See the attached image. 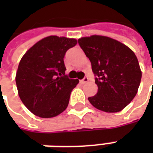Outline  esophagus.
<instances>
[{"mask_svg":"<svg viewBox=\"0 0 153 153\" xmlns=\"http://www.w3.org/2000/svg\"><path fill=\"white\" fill-rule=\"evenodd\" d=\"M88 82V77H85L83 79L80 80V83H82V84H83V83H86Z\"/></svg>","mask_w":153,"mask_h":153,"instance_id":"esophagus-1","label":"esophagus"}]
</instances>
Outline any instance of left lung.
Returning <instances> with one entry per match:
<instances>
[{"instance_id": "8db88e82", "label": "left lung", "mask_w": 153, "mask_h": 153, "mask_svg": "<svg viewBox=\"0 0 153 153\" xmlns=\"http://www.w3.org/2000/svg\"><path fill=\"white\" fill-rule=\"evenodd\" d=\"M79 44L92 64L98 90L88 97L95 108L119 112L138 93L142 71L134 52L120 42L106 36L92 35L79 39Z\"/></svg>"}]
</instances>
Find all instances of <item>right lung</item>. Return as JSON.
I'll list each match as a JSON object with an SVG mask.
<instances>
[{
	"instance_id": "add662e5",
	"label": "right lung",
	"mask_w": 153,
	"mask_h": 153,
	"mask_svg": "<svg viewBox=\"0 0 153 153\" xmlns=\"http://www.w3.org/2000/svg\"><path fill=\"white\" fill-rule=\"evenodd\" d=\"M77 44L75 38L49 36L23 56L15 82L22 102L41 118H52L66 109L70 93L79 83L65 75L64 56Z\"/></svg>"
}]
</instances>
